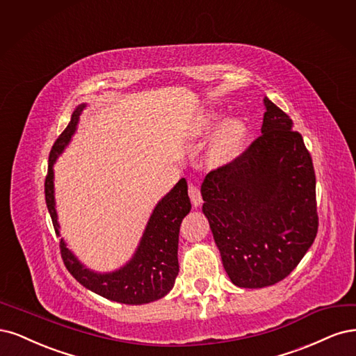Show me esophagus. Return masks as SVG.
<instances>
[{"instance_id":"1","label":"esophagus","mask_w":356,"mask_h":356,"mask_svg":"<svg viewBox=\"0 0 356 356\" xmlns=\"http://www.w3.org/2000/svg\"><path fill=\"white\" fill-rule=\"evenodd\" d=\"M188 192H189V198H191V201H192V205H193V207H198V205L202 202L200 188H198V186H195V185H189Z\"/></svg>"}]
</instances>
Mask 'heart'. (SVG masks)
I'll list each match as a JSON object with an SVG mask.
<instances>
[{"instance_id":"heart-1","label":"heart","mask_w":356,"mask_h":356,"mask_svg":"<svg viewBox=\"0 0 356 356\" xmlns=\"http://www.w3.org/2000/svg\"><path fill=\"white\" fill-rule=\"evenodd\" d=\"M210 121L205 124L209 129ZM247 142V125L239 118H227L217 129L209 149V158L214 165H226L244 151Z\"/></svg>"}]
</instances>
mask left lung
Here are the masks:
<instances>
[{"label": "left lung", "instance_id": "obj_1", "mask_svg": "<svg viewBox=\"0 0 356 356\" xmlns=\"http://www.w3.org/2000/svg\"><path fill=\"white\" fill-rule=\"evenodd\" d=\"M261 136L201 185L223 268L241 289H263L289 277L318 232L315 171L293 121L263 99Z\"/></svg>", "mask_w": 356, "mask_h": 356}]
</instances>
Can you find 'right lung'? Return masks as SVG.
<instances>
[{
  "instance_id": "1",
  "label": "right lung",
  "mask_w": 356,
  "mask_h": 356,
  "mask_svg": "<svg viewBox=\"0 0 356 356\" xmlns=\"http://www.w3.org/2000/svg\"><path fill=\"white\" fill-rule=\"evenodd\" d=\"M84 108L86 103L75 108L70 124L57 137L49 158V173L45 177L44 192L57 236H60V225L57 222L54 201L53 165L72 140L79 115ZM189 211L191 200L188 197V183L185 179H180L176 186L155 205L139 245H137L133 257L124 266L106 273L91 270L76 259L72 251L66 247L65 239L60 238V253L65 266L87 290L105 297L108 300L124 305H145L155 302L173 289L179 275V231L181 220Z\"/></svg>"
}]
</instances>
